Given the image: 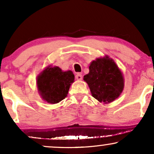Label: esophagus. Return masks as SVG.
<instances>
[{
    "label": "esophagus",
    "instance_id": "34e87169",
    "mask_svg": "<svg viewBox=\"0 0 154 154\" xmlns=\"http://www.w3.org/2000/svg\"><path fill=\"white\" fill-rule=\"evenodd\" d=\"M75 79H76L77 80H79V81H81V80H82V79H83V76H82V75L81 74V73H78L76 75H75Z\"/></svg>",
    "mask_w": 154,
    "mask_h": 154
}]
</instances>
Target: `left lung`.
I'll return each mask as SVG.
<instances>
[{"label":"left lung","instance_id":"8db88e82","mask_svg":"<svg viewBox=\"0 0 154 154\" xmlns=\"http://www.w3.org/2000/svg\"><path fill=\"white\" fill-rule=\"evenodd\" d=\"M83 80L92 95L100 102L109 103L119 97L124 87L123 76L119 67L109 57L97 58L89 66Z\"/></svg>","mask_w":154,"mask_h":154}]
</instances>
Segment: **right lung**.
Masks as SVG:
<instances>
[{
	"label": "right lung",
	"instance_id": "1",
	"mask_svg": "<svg viewBox=\"0 0 154 154\" xmlns=\"http://www.w3.org/2000/svg\"><path fill=\"white\" fill-rule=\"evenodd\" d=\"M73 81L72 71H62L57 66H48L38 76L37 85L44 100L56 104L65 99Z\"/></svg>",
	"mask_w": 154,
	"mask_h": 154
}]
</instances>
